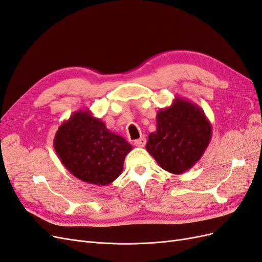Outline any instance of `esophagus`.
Segmentation results:
<instances>
[{
    "label": "esophagus",
    "instance_id": "obj_1",
    "mask_svg": "<svg viewBox=\"0 0 262 262\" xmlns=\"http://www.w3.org/2000/svg\"><path fill=\"white\" fill-rule=\"evenodd\" d=\"M145 143H146V139L144 137H142V138L134 141L133 144L136 145V146H138V147H143L145 145Z\"/></svg>",
    "mask_w": 262,
    "mask_h": 262
}]
</instances>
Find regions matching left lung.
I'll list each match as a JSON object with an SVG mask.
<instances>
[{
  "label": "left lung",
  "mask_w": 262,
  "mask_h": 262,
  "mask_svg": "<svg viewBox=\"0 0 262 262\" xmlns=\"http://www.w3.org/2000/svg\"><path fill=\"white\" fill-rule=\"evenodd\" d=\"M212 138V125L203 109L176 97L158 110L156 131L149 133L146 150L166 171L179 175L200 161Z\"/></svg>",
  "instance_id": "1"
}]
</instances>
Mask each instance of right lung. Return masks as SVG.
Listing matches in <instances>:
<instances>
[{
    "instance_id": "right-lung-1",
    "label": "right lung",
    "mask_w": 262,
    "mask_h": 262,
    "mask_svg": "<svg viewBox=\"0 0 262 262\" xmlns=\"http://www.w3.org/2000/svg\"><path fill=\"white\" fill-rule=\"evenodd\" d=\"M53 146L74 177L97 186H107L121 175L124 158L132 149L90 109L77 110L59 126Z\"/></svg>"
}]
</instances>
